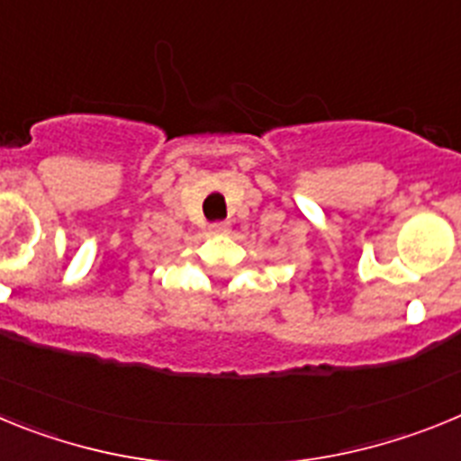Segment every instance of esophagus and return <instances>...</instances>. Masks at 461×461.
<instances>
[{"mask_svg": "<svg viewBox=\"0 0 461 461\" xmlns=\"http://www.w3.org/2000/svg\"><path fill=\"white\" fill-rule=\"evenodd\" d=\"M207 230H210L212 235H223V233H228V230H230V223H228V221H214V223H210V226H207Z\"/></svg>", "mask_w": 461, "mask_h": 461, "instance_id": "1", "label": "esophagus"}]
</instances>
